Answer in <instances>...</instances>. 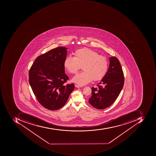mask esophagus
I'll use <instances>...</instances> for the list:
<instances>
[{
  "label": "esophagus",
  "mask_w": 156,
  "mask_h": 156,
  "mask_svg": "<svg viewBox=\"0 0 156 156\" xmlns=\"http://www.w3.org/2000/svg\"><path fill=\"white\" fill-rule=\"evenodd\" d=\"M75 87L78 88H81V87H82V86H80L78 85L77 84H75Z\"/></svg>",
  "instance_id": "1"
}]
</instances>
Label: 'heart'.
Instances as JSON below:
<instances>
[{
	"label": "heart",
	"mask_w": 156,
	"mask_h": 156,
	"mask_svg": "<svg viewBox=\"0 0 156 156\" xmlns=\"http://www.w3.org/2000/svg\"><path fill=\"white\" fill-rule=\"evenodd\" d=\"M74 57L67 56L64 61L65 69L70 73H76L82 66L83 71L78 73L72 81L80 86L85 85L92 80H101L108 71V61L105 56L99 55L95 51L88 48L76 50Z\"/></svg>",
	"instance_id": "obj_1"
}]
</instances>
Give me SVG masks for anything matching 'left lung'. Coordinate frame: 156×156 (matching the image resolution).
Instances as JSON below:
<instances>
[{"label": "left lung", "mask_w": 156, "mask_h": 156, "mask_svg": "<svg viewBox=\"0 0 156 156\" xmlns=\"http://www.w3.org/2000/svg\"><path fill=\"white\" fill-rule=\"evenodd\" d=\"M109 69L105 76L98 84V88L92 87L89 102L93 107L104 109L111 105L119 96L124 83V73L119 60L110 57Z\"/></svg>", "instance_id": "left-lung-1"}]
</instances>
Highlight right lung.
Returning a JSON list of instances; mask_svg holds the SVG:
<instances>
[{"label": "right lung", "mask_w": 156, "mask_h": 156, "mask_svg": "<svg viewBox=\"0 0 156 156\" xmlns=\"http://www.w3.org/2000/svg\"><path fill=\"white\" fill-rule=\"evenodd\" d=\"M67 48L58 47L39 56L29 71V83L39 103L51 111L65 105L74 85L64 84L69 78L64 61Z\"/></svg>", "instance_id": "right-lung-1"}]
</instances>
